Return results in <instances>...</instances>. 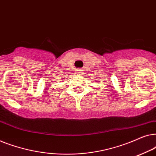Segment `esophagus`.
Segmentation results:
<instances>
[{"label": "esophagus", "instance_id": "esophagus-1", "mask_svg": "<svg viewBox=\"0 0 156 156\" xmlns=\"http://www.w3.org/2000/svg\"><path fill=\"white\" fill-rule=\"evenodd\" d=\"M76 73H77V74H79V75H81V74H82V69H78L77 70H76Z\"/></svg>", "mask_w": 156, "mask_h": 156}]
</instances>
